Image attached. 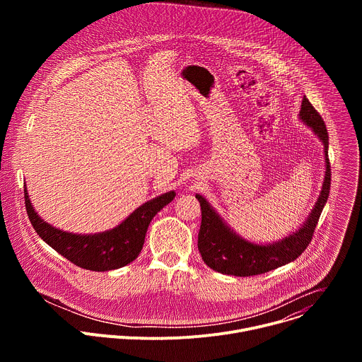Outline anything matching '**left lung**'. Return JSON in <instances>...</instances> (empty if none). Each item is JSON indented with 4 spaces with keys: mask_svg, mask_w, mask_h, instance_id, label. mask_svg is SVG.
Here are the masks:
<instances>
[{
    "mask_svg": "<svg viewBox=\"0 0 362 362\" xmlns=\"http://www.w3.org/2000/svg\"><path fill=\"white\" fill-rule=\"evenodd\" d=\"M299 120L314 132L324 144L325 175L320 196L303 223L289 235L275 242L257 243L245 239L233 230L225 219L216 212L214 206L202 194L196 199L202 208V225L197 238V247L203 262L211 269L233 276H253L284 267L306 249L313 239L321 212L329 196L331 166L328 159V132L320 113L314 109L306 97H303Z\"/></svg>",
    "mask_w": 362,
    "mask_h": 362,
    "instance_id": "obj_1",
    "label": "left lung"
}]
</instances>
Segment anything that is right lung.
<instances>
[{"label": "right lung", "mask_w": 362, "mask_h": 362, "mask_svg": "<svg viewBox=\"0 0 362 362\" xmlns=\"http://www.w3.org/2000/svg\"><path fill=\"white\" fill-rule=\"evenodd\" d=\"M24 196L30 222L47 245L83 269L106 272L136 259L151 219L175 199L176 192L170 190L144 202L116 228L98 233H73L49 225L35 212L25 185Z\"/></svg>", "instance_id": "add662e5"}]
</instances>
